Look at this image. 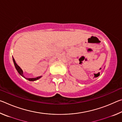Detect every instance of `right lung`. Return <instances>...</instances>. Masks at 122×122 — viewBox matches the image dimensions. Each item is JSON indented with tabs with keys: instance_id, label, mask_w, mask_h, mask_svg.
Wrapping results in <instances>:
<instances>
[{
	"instance_id": "add662e5",
	"label": "right lung",
	"mask_w": 122,
	"mask_h": 122,
	"mask_svg": "<svg viewBox=\"0 0 122 122\" xmlns=\"http://www.w3.org/2000/svg\"><path fill=\"white\" fill-rule=\"evenodd\" d=\"M13 62H14V65H15V68H16V69L17 70V71H18V73H19V74L20 75H21L22 77H24V78H26L27 80H28V81H36V80H38L39 78H40V77H41V76H39V77H36V78H26V77H25V76H24V75H23V71H22V69L20 68V67H19V66H18L17 64L16 63V62H15V60H14V58H13Z\"/></svg>"
}]
</instances>
